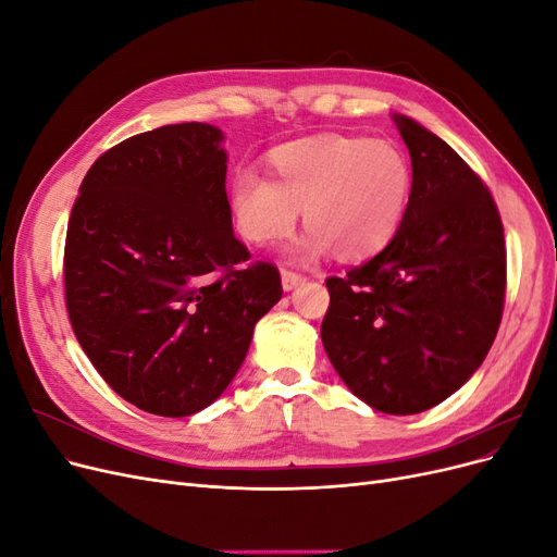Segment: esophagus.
I'll return each mask as SVG.
<instances>
[{
  "instance_id": "obj_1",
  "label": "esophagus",
  "mask_w": 557,
  "mask_h": 557,
  "mask_svg": "<svg viewBox=\"0 0 557 557\" xmlns=\"http://www.w3.org/2000/svg\"><path fill=\"white\" fill-rule=\"evenodd\" d=\"M281 283H283V290H293V288H297L299 283H305V276L293 272V269H283V272H281Z\"/></svg>"
}]
</instances>
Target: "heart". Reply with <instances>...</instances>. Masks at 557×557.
Wrapping results in <instances>:
<instances>
[{
  "instance_id": "1",
  "label": "heart",
  "mask_w": 557,
  "mask_h": 557,
  "mask_svg": "<svg viewBox=\"0 0 557 557\" xmlns=\"http://www.w3.org/2000/svg\"><path fill=\"white\" fill-rule=\"evenodd\" d=\"M272 178L256 170L234 174L230 207L242 237L267 246L290 234L299 209L311 227L295 244L297 258L356 262L395 239L407 215L413 172L391 141L323 134L283 144L269 156Z\"/></svg>"
}]
</instances>
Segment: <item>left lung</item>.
<instances>
[{"label":"left lung","mask_w":557,"mask_h":557,"mask_svg":"<svg viewBox=\"0 0 557 557\" xmlns=\"http://www.w3.org/2000/svg\"><path fill=\"white\" fill-rule=\"evenodd\" d=\"M395 123L413 190L395 239L346 276H330L320 339L336 374L393 416L436 407L491 350L507 293V248L481 176L407 115Z\"/></svg>","instance_id":"1"}]
</instances>
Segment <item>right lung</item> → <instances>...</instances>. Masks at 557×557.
I'll return each mask as SVG.
<instances>
[{"instance_id": "right-lung-1", "label": "right lung", "mask_w": 557, "mask_h": 557, "mask_svg": "<svg viewBox=\"0 0 557 557\" xmlns=\"http://www.w3.org/2000/svg\"><path fill=\"white\" fill-rule=\"evenodd\" d=\"M223 132L164 125L99 156L66 225L64 301L113 391L183 418L221 397L252 327L283 295L272 262L234 237Z\"/></svg>"}]
</instances>
